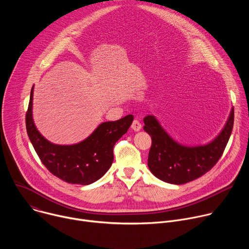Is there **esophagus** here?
I'll list each match as a JSON object with an SVG mask.
<instances>
[{
    "mask_svg": "<svg viewBox=\"0 0 249 249\" xmlns=\"http://www.w3.org/2000/svg\"><path fill=\"white\" fill-rule=\"evenodd\" d=\"M131 128H132L134 131L138 132V131H140V130H141V128H142V124L140 123V121H138L137 119H135V120L133 121L132 125H131Z\"/></svg>",
    "mask_w": 249,
    "mask_h": 249,
    "instance_id": "34e87169",
    "label": "esophagus"
}]
</instances>
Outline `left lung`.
<instances>
[{
  "mask_svg": "<svg viewBox=\"0 0 249 249\" xmlns=\"http://www.w3.org/2000/svg\"><path fill=\"white\" fill-rule=\"evenodd\" d=\"M234 110L220 135L211 143L185 147L172 140L153 115L144 118V130L152 138L148 166L159 179L171 184H185L195 180L216 165L231 137Z\"/></svg>",
  "mask_w": 249,
  "mask_h": 249,
  "instance_id": "obj_1",
  "label": "left lung"
}]
</instances>
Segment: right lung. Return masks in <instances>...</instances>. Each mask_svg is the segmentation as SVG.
Wrapping results in <instances>:
<instances>
[{
  "instance_id": "add662e5",
  "label": "right lung",
  "mask_w": 249,
  "mask_h": 249,
  "mask_svg": "<svg viewBox=\"0 0 249 249\" xmlns=\"http://www.w3.org/2000/svg\"><path fill=\"white\" fill-rule=\"evenodd\" d=\"M33 88L25 115L26 131L31 144L44 166L61 180L88 185L102 177L113 161V147L128 131L134 116L100 124L85 141L72 146L54 145L37 131L32 119Z\"/></svg>"
}]
</instances>
